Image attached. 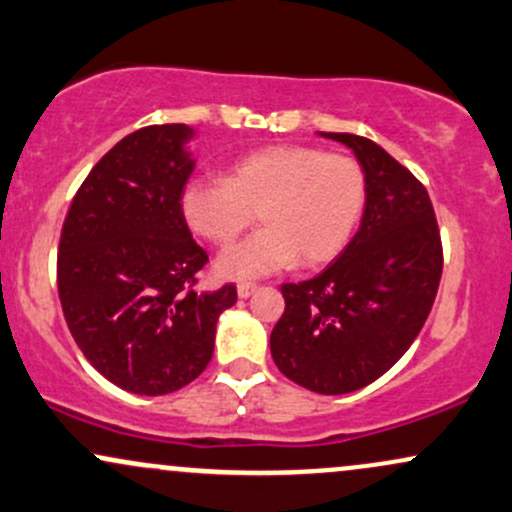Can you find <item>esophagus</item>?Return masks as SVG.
I'll return each instance as SVG.
<instances>
[{"label":"esophagus","mask_w":512,"mask_h":512,"mask_svg":"<svg viewBox=\"0 0 512 512\" xmlns=\"http://www.w3.org/2000/svg\"><path fill=\"white\" fill-rule=\"evenodd\" d=\"M255 291H257V284H252V281H240V284H238V296L240 298H248Z\"/></svg>","instance_id":"obj_1"}]
</instances>
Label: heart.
I'll list each match as a JSON object with an SVG mask.
<instances>
[{
  "mask_svg": "<svg viewBox=\"0 0 512 512\" xmlns=\"http://www.w3.org/2000/svg\"><path fill=\"white\" fill-rule=\"evenodd\" d=\"M366 192L356 158L308 144H267L233 158L223 180L187 182L180 214L195 236L228 248L257 211L264 228L216 262L221 276L252 279L293 262L322 267L342 255L363 216Z\"/></svg>",
  "mask_w": 512,
  "mask_h": 512,
  "instance_id": "obj_1",
  "label": "heart"
}]
</instances>
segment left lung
<instances>
[{"mask_svg":"<svg viewBox=\"0 0 512 512\" xmlns=\"http://www.w3.org/2000/svg\"><path fill=\"white\" fill-rule=\"evenodd\" d=\"M354 149L366 173L361 228L313 279L284 284L272 358L320 395H346L387 373L419 337L443 274V243L426 187L383 146L322 132Z\"/></svg>","mask_w":512,"mask_h":512,"instance_id":"1","label":"left lung"}]
</instances>
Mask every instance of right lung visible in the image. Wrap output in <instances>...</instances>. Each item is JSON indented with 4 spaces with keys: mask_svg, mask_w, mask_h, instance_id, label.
Instances as JSON below:
<instances>
[{
    "mask_svg": "<svg viewBox=\"0 0 512 512\" xmlns=\"http://www.w3.org/2000/svg\"><path fill=\"white\" fill-rule=\"evenodd\" d=\"M187 125H149L120 139L64 219L57 291L64 320L93 368L134 395L190 385L214 354L216 320L236 284L199 293L209 262L180 214L192 163Z\"/></svg>",
    "mask_w": 512,
    "mask_h": 512,
    "instance_id": "1",
    "label": "right lung"
}]
</instances>
